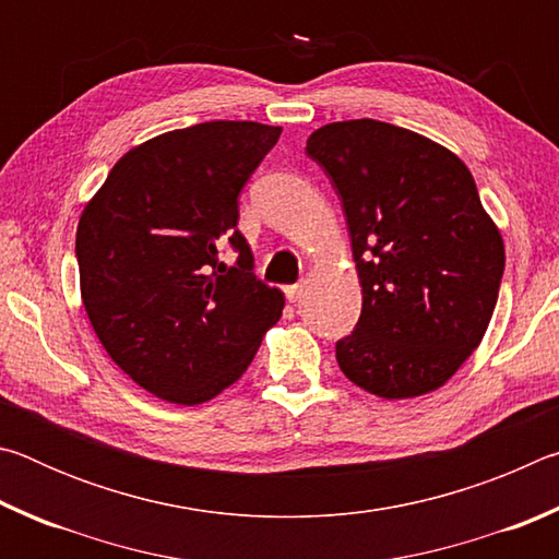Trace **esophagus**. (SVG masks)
Listing matches in <instances>:
<instances>
[{"mask_svg":"<svg viewBox=\"0 0 559 559\" xmlns=\"http://www.w3.org/2000/svg\"><path fill=\"white\" fill-rule=\"evenodd\" d=\"M300 296H302V283H293V286H286V298L290 302L300 300Z\"/></svg>","mask_w":559,"mask_h":559,"instance_id":"esophagus-1","label":"esophagus"}]
</instances>
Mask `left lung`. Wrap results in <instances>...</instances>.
<instances>
[{"label":"left lung","mask_w":559,"mask_h":559,"mask_svg":"<svg viewBox=\"0 0 559 559\" xmlns=\"http://www.w3.org/2000/svg\"><path fill=\"white\" fill-rule=\"evenodd\" d=\"M343 202L362 313L337 340L349 382L382 400L439 390L480 345L506 249L468 167L433 140L372 118L308 138Z\"/></svg>","instance_id":"8db88e82"}]
</instances>
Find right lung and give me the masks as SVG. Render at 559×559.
I'll use <instances>...</instances> for the list:
<instances>
[{
	"label": "right lung",
	"mask_w": 559,
	"mask_h": 559,
	"mask_svg": "<svg viewBox=\"0 0 559 559\" xmlns=\"http://www.w3.org/2000/svg\"><path fill=\"white\" fill-rule=\"evenodd\" d=\"M281 128L212 120L122 155L81 214V298L112 362L150 394L202 404L251 365L283 310L236 229L239 194ZM229 242L237 261L226 267Z\"/></svg>",
	"instance_id": "obj_1"
}]
</instances>
